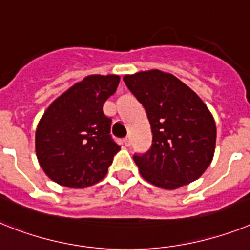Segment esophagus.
I'll return each mask as SVG.
<instances>
[{
  "label": "esophagus",
  "mask_w": 250,
  "mask_h": 250,
  "mask_svg": "<svg viewBox=\"0 0 250 250\" xmlns=\"http://www.w3.org/2000/svg\"><path fill=\"white\" fill-rule=\"evenodd\" d=\"M123 144H125V146H127V147H129V146H131L132 145V140H131V137H125V140H123Z\"/></svg>",
  "instance_id": "34e87169"
}]
</instances>
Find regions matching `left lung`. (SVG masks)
<instances>
[{"label": "left lung", "mask_w": 250, "mask_h": 250, "mask_svg": "<svg viewBox=\"0 0 250 250\" xmlns=\"http://www.w3.org/2000/svg\"><path fill=\"white\" fill-rule=\"evenodd\" d=\"M123 80L144 105L152 132L150 150L133 156L142 178L164 189L198 179L216 146L215 119L206 104L171 73L141 71Z\"/></svg>", "instance_id": "8db88e82"}]
</instances>
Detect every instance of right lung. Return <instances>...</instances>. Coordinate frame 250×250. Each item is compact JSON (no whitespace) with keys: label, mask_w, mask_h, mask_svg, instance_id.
<instances>
[{"label":"right lung","mask_w":250,"mask_h":250,"mask_svg":"<svg viewBox=\"0 0 250 250\" xmlns=\"http://www.w3.org/2000/svg\"><path fill=\"white\" fill-rule=\"evenodd\" d=\"M118 75H90L60 95L35 132V152L44 173L60 186L86 188L108 173L121 150L110 136L103 104L115 93Z\"/></svg>","instance_id":"add662e5"}]
</instances>
